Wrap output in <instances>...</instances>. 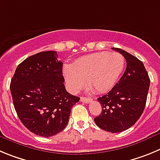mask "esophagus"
Listing matches in <instances>:
<instances>
[{
	"label": "esophagus",
	"instance_id": "esophagus-1",
	"mask_svg": "<svg viewBox=\"0 0 160 160\" xmlns=\"http://www.w3.org/2000/svg\"><path fill=\"white\" fill-rule=\"evenodd\" d=\"M92 98L83 97V96L80 97V101L83 102V103H90V102H92Z\"/></svg>",
	"mask_w": 160,
	"mask_h": 160
}]
</instances>
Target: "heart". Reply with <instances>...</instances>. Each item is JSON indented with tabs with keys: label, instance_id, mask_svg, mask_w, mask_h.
<instances>
[{
	"label": "heart",
	"instance_id": "b5f03b06",
	"mask_svg": "<svg viewBox=\"0 0 160 160\" xmlns=\"http://www.w3.org/2000/svg\"><path fill=\"white\" fill-rule=\"evenodd\" d=\"M125 66L119 52H96L77 59L74 64H66L64 76L72 92H77L87 84L98 93H104L116 85Z\"/></svg>",
	"mask_w": 160,
	"mask_h": 160
}]
</instances>
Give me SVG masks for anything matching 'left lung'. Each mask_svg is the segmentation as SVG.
Returning <instances> with one entry per match:
<instances>
[{
    "mask_svg": "<svg viewBox=\"0 0 160 160\" xmlns=\"http://www.w3.org/2000/svg\"><path fill=\"white\" fill-rule=\"evenodd\" d=\"M126 60L124 73L112 90L99 97L102 112L94 119L99 128L117 133L128 129L143 113L150 86V78L143 62L128 52L118 48Z\"/></svg>",
    "mask_w": 160,
    "mask_h": 160,
    "instance_id": "1",
    "label": "left lung"
}]
</instances>
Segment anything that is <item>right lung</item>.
Here are the masks:
<instances>
[{"label": "right lung", "instance_id": "1", "mask_svg": "<svg viewBox=\"0 0 160 160\" xmlns=\"http://www.w3.org/2000/svg\"><path fill=\"white\" fill-rule=\"evenodd\" d=\"M57 52H41L17 66L10 83L14 108L21 123L37 136L50 137L67 126L80 98L64 87L63 63Z\"/></svg>", "mask_w": 160, "mask_h": 160}]
</instances>
